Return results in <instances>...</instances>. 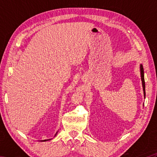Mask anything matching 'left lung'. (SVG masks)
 <instances>
[{
	"label": "left lung",
	"mask_w": 157,
	"mask_h": 157,
	"mask_svg": "<svg viewBox=\"0 0 157 157\" xmlns=\"http://www.w3.org/2000/svg\"><path fill=\"white\" fill-rule=\"evenodd\" d=\"M140 74H141V79L142 82V87H143V91H144V97L146 96V91H145V81H144V68L141 64L140 65Z\"/></svg>",
	"instance_id": "obj_1"
}]
</instances>
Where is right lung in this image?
<instances>
[{
    "mask_svg": "<svg viewBox=\"0 0 157 157\" xmlns=\"http://www.w3.org/2000/svg\"><path fill=\"white\" fill-rule=\"evenodd\" d=\"M56 133H57V132H56ZM56 135V134H55V136ZM51 140V139H49V140H41V142H46V141H48V140Z\"/></svg>",
    "mask_w": 157,
    "mask_h": 157,
    "instance_id": "add662e5",
    "label": "right lung"
}]
</instances>
